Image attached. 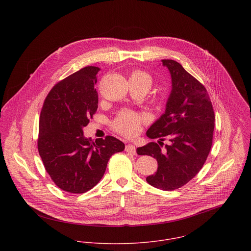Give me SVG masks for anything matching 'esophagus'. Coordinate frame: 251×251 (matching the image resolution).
I'll list each match as a JSON object with an SVG mask.
<instances>
[{"label":"esophagus","mask_w":251,"mask_h":251,"mask_svg":"<svg viewBox=\"0 0 251 251\" xmlns=\"http://www.w3.org/2000/svg\"><path fill=\"white\" fill-rule=\"evenodd\" d=\"M126 152H129V153H132V154H136V149L133 145L131 144H127L126 146Z\"/></svg>","instance_id":"1"}]
</instances>
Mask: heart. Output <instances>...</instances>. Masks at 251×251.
Masks as SVG:
<instances>
[{
	"label": "heart",
	"mask_w": 251,
	"mask_h": 251,
	"mask_svg": "<svg viewBox=\"0 0 251 251\" xmlns=\"http://www.w3.org/2000/svg\"><path fill=\"white\" fill-rule=\"evenodd\" d=\"M129 81L142 84L149 89L152 84V77L148 72L137 70L130 73ZM142 121L143 119L139 114L129 110H123L112 122V126L117 132L131 137L139 132Z\"/></svg>",
	"instance_id": "b5f03b06"
}]
</instances>
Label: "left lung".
<instances>
[{"label":"left lung","mask_w":251,"mask_h":251,"mask_svg":"<svg viewBox=\"0 0 251 251\" xmlns=\"http://www.w3.org/2000/svg\"><path fill=\"white\" fill-rule=\"evenodd\" d=\"M172 78L165 113L147 131L150 142L137 148L140 155L157 160V171L146 180L162 190H175L194 178L203 167L213 145L215 112L203 84L173 60H162ZM171 141L164 149L161 147Z\"/></svg>","instance_id":"obj_1"}]
</instances>
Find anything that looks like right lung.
<instances>
[{
	"instance_id": "add662e5",
	"label": "right lung",
	"mask_w": 251,
	"mask_h": 251,
	"mask_svg": "<svg viewBox=\"0 0 251 251\" xmlns=\"http://www.w3.org/2000/svg\"><path fill=\"white\" fill-rule=\"evenodd\" d=\"M97 67H85L58 82L47 95L39 118L37 149L55 184L70 193H84L103 177L112 154L125 144L113 136L94 142L83 127L99 105Z\"/></svg>"
}]
</instances>
